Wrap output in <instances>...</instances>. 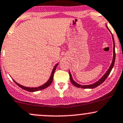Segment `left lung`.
Masks as SVG:
<instances>
[{
  "label": "left lung",
  "instance_id": "obj_1",
  "mask_svg": "<svg viewBox=\"0 0 123 123\" xmlns=\"http://www.w3.org/2000/svg\"><path fill=\"white\" fill-rule=\"evenodd\" d=\"M106 27L107 28V29L109 30V31H110V30L109 29V28L107 27V26L106 25ZM112 35V34H111ZM112 38H113V61H112V62L111 65H110V67H109V69L107 70V72H106V74H105V75H103V76L102 77V78H100V79H99L98 81H97L96 83H93V84H91V85H81L80 84H78V83H77L76 82H75L74 80V79H72V75H71V72H70V71H69V76H70V80H71V83H72L73 85H74V86H76L77 87H81V88H83V89H93V88H95V87H98V86H99L100 85L102 84L103 82L105 81V80L106 79V78H107L108 76L109 75V74H110V72L111 71L112 69L113 68V66H114V62H115V58H116V52H115V45H114V38H113V35H112Z\"/></svg>",
  "mask_w": 123,
  "mask_h": 123
}]
</instances>
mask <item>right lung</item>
<instances>
[{
    "label": "right lung",
    "mask_w": 123,
    "mask_h": 123,
    "mask_svg": "<svg viewBox=\"0 0 123 123\" xmlns=\"http://www.w3.org/2000/svg\"><path fill=\"white\" fill-rule=\"evenodd\" d=\"M58 64L55 65L54 68L53 69H52V73H51V74L50 78H49V79H48V81H47L45 83H44V85H43L39 86V87H25V86H22V85H21L18 84V83H17V82H16L15 80H14V79H13V80L14 82H15V83H16V85H17V86H19L20 87H21V88L23 89L27 90V91H28V92H36V91H38V90H41L47 88V87H48V86H49L51 84V83H52V80H53L54 74L55 71V69H56V67L58 66Z\"/></svg>",
    "instance_id": "obj_1"
}]
</instances>
